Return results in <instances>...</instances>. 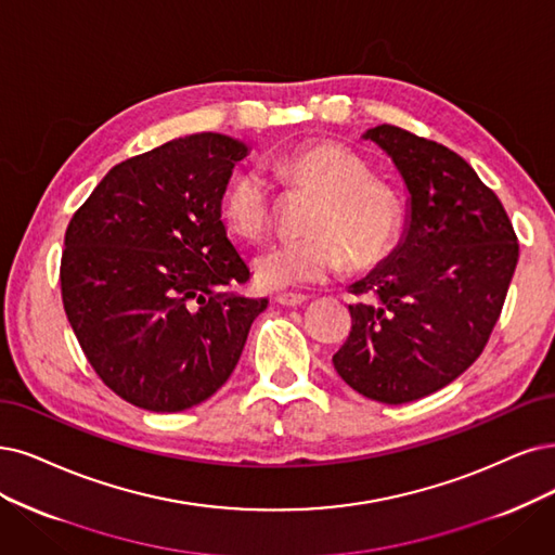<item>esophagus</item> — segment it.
Listing matches in <instances>:
<instances>
[{
  "label": "esophagus",
  "instance_id": "1",
  "mask_svg": "<svg viewBox=\"0 0 555 555\" xmlns=\"http://www.w3.org/2000/svg\"><path fill=\"white\" fill-rule=\"evenodd\" d=\"M306 299V295H299V293H279L276 297H274V301L276 304H281V306H301Z\"/></svg>",
  "mask_w": 555,
  "mask_h": 555
}]
</instances>
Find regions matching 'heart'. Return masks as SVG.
I'll use <instances>...</instances> for the list:
<instances>
[{"label": "heart", "mask_w": 555, "mask_h": 555, "mask_svg": "<svg viewBox=\"0 0 555 555\" xmlns=\"http://www.w3.org/2000/svg\"><path fill=\"white\" fill-rule=\"evenodd\" d=\"M272 171L315 194L306 219L309 235L267 244L254 258L264 288L324 281L345 256L352 267L373 264L393 242L400 203L388 184L373 180L367 164L340 143H313L272 159ZM223 219L244 237L260 235L272 217V190L258 171L237 173L221 198Z\"/></svg>", "instance_id": "obj_1"}]
</instances>
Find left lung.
<instances>
[{"label": "left lung", "mask_w": 555, "mask_h": 555, "mask_svg": "<svg viewBox=\"0 0 555 555\" xmlns=\"http://www.w3.org/2000/svg\"><path fill=\"white\" fill-rule=\"evenodd\" d=\"M406 188L396 249L350 293L352 332L334 367L357 393L402 404L439 391L474 363L501 315L519 260L499 196L450 149L396 126L365 130Z\"/></svg>", "instance_id": "8db88e82"}]
</instances>
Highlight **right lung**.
Returning <instances> with one entry per match:
<instances>
[{"label":"right lung","instance_id":"1","mask_svg":"<svg viewBox=\"0 0 555 555\" xmlns=\"http://www.w3.org/2000/svg\"><path fill=\"white\" fill-rule=\"evenodd\" d=\"M244 141L198 132L130 157L73 215L61 297L98 377L149 412L201 404L235 371L267 299L235 293L249 267L221 198Z\"/></svg>","mask_w":555,"mask_h":555}]
</instances>
